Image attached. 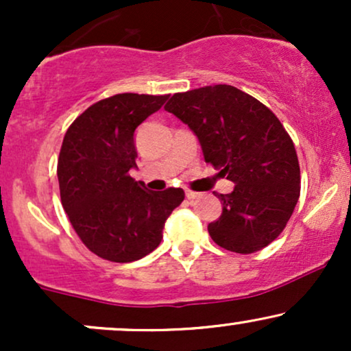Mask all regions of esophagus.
I'll use <instances>...</instances> for the list:
<instances>
[{
	"label": "esophagus",
	"instance_id": "1",
	"mask_svg": "<svg viewBox=\"0 0 351 351\" xmlns=\"http://www.w3.org/2000/svg\"><path fill=\"white\" fill-rule=\"evenodd\" d=\"M199 196V193H196V191H191V189H188L186 191V199H189V201H193V199H196Z\"/></svg>",
	"mask_w": 351,
	"mask_h": 351
}]
</instances>
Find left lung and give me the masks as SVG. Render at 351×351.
<instances>
[{
  "instance_id": "obj_1",
  "label": "left lung",
  "mask_w": 351,
  "mask_h": 351,
  "mask_svg": "<svg viewBox=\"0 0 351 351\" xmlns=\"http://www.w3.org/2000/svg\"><path fill=\"white\" fill-rule=\"evenodd\" d=\"M165 110L195 132L206 163L234 183L229 195L215 193L223 213L208 224L211 239L237 254L271 244L300 196L295 147L276 114L226 84L173 94Z\"/></svg>"
}]
</instances>
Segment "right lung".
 <instances>
[{"instance_id":"right-lung-1","label":"right lung","mask_w":351,"mask_h":351,"mask_svg":"<svg viewBox=\"0 0 351 351\" xmlns=\"http://www.w3.org/2000/svg\"><path fill=\"white\" fill-rule=\"evenodd\" d=\"M168 95L117 94L82 112L64 135L58 160L60 203L86 247L110 263L155 251L165 221L184 199L181 188L148 191L130 176L135 128Z\"/></svg>"}]
</instances>
